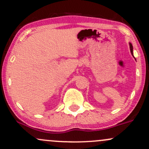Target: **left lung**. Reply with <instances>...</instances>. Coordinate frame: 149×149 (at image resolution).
Returning a JSON list of instances; mask_svg holds the SVG:
<instances>
[{
    "mask_svg": "<svg viewBox=\"0 0 149 149\" xmlns=\"http://www.w3.org/2000/svg\"><path fill=\"white\" fill-rule=\"evenodd\" d=\"M129 46H130V51H131V54H132L133 57L134 58V54H133V46H132V45H131V43H129ZM135 60H136V58H135Z\"/></svg>",
    "mask_w": 149,
    "mask_h": 149,
    "instance_id": "8db88e82",
    "label": "left lung"
}]
</instances>
